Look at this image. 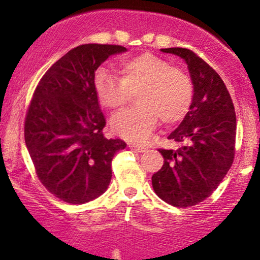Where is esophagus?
<instances>
[{
    "label": "esophagus",
    "instance_id": "obj_1",
    "mask_svg": "<svg viewBox=\"0 0 260 260\" xmlns=\"http://www.w3.org/2000/svg\"><path fill=\"white\" fill-rule=\"evenodd\" d=\"M129 149L133 151H137V153H143V151L147 150L145 147H140V145H134V144H129Z\"/></svg>",
    "mask_w": 260,
    "mask_h": 260
}]
</instances>
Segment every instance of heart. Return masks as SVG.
<instances>
[{
	"label": "heart",
	"mask_w": 260,
	"mask_h": 260,
	"mask_svg": "<svg viewBox=\"0 0 260 260\" xmlns=\"http://www.w3.org/2000/svg\"><path fill=\"white\" fill-rule=\"evenodd\" d=\"M120 79L106 68H99L92 77V90L98 103L106 110H116L137 94L133 109L122 110L111 118L116 136L133 143H142L156 128L159 120L175 126L190 111L194 85L189 74L165 58L150 52L121 59L116 67Z\"/></svg>",
	"instance_id": "1"
}]
</instances>
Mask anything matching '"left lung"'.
<instances>
[{
    "mask_svg": "<svg viewBox=\"0 0 260 260\" xmlns=\"http://www.w3.org/2000/svg\"><path fill=\"white\" fill-rule=\"evenodd\" d=\"M186 61L194 85L190 111L169 136L183 143L177 150L159 149L164 165L151 177L157 197L177 208L207 199L223 180L235 159L236 113L225 83L192 50L161 49Z\"/></svg>",
    "mask_w": 260,
    "mask_h": 260,
    "instance_id": "1",
    "label": "left lung"
}]
</instances>
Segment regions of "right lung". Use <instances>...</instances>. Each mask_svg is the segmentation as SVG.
I'll list each match as a JSON object with an SVG mask.
<instances>
[{"instance_id":"add662e5","label":"right lung","mask_w":260,"mask_h":260,"mask_svg":"<svg viewBox=\"0 0 260 260\" xmlns=\"http://www.w3.org/2000/svg\"><path fill=\"white\" fill-rule=\"evenodd\" d=\"M121 45H79L49 68L26 110L24 138L39 181L51 194L83 204L103 194L112 177L113 155L126 148L107 139L105 117L92 90L98 67Z\"/></svg>"}]
</instances>
